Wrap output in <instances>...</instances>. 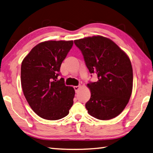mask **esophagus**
I'll return each instance as SVG.
<instances>
[{
  "label": "esophagus",
  "instance_id": "obj_1",
  "mask_svg": "<svg viewBox=\"0 0 153 153\" xmlns=\"http://www.w3.org/2000/svg\"><path fill=\"white\" fill-rule=\"evenodd\" d=\"M80 88V85H79V86H74V90H75L76 93H77V92L79 91Z\"/></svg>",
  "mask_w": 153,
  "mask_h": 153
}]
</instances>
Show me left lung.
<instances>
[{"mask_svg":"<svg viewBox=\"0 0 153 153\" xmlns=\"http://www.w3.org/2000/svg\"><path fill=\"white\" fill-rule=\"evenodd\" d=\"M86 65L98 80L87 84L91 99L85 107L91 116L106 120L119 115L130 99L133 73L128 56L116 43L97 35L74 41Z\"/></svg>","mask_w":153,"mask_h":153,"instance_id":"left-lung-1","label":"left lung"}]
</instances>
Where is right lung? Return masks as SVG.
<instances>
[{"label": "right lung", "mask_w": 153, "mask_h": 153, "mask_svg": "<svg viewBox=\"0 0 153 153\" xmlns=\"http://www.w3.org/2000/svg\"><path fill=\"white\" fill-rule=\"evenodd\" d=\"M73 41H47L34 47L21 65L23 93L33 111L42 119L55 120L68 115L75 91L59 79L60 65Z\"/></svg>", "instance_id": "right-lung-1"}]
</instances>
